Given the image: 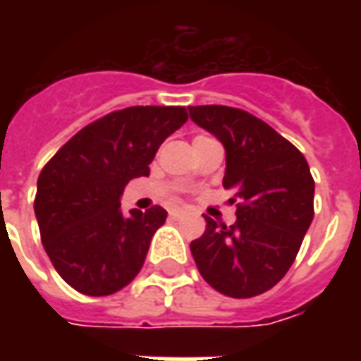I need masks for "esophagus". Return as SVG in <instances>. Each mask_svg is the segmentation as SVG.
I'll return each instance as SVG.
<instances>
[{
	"label": "esophagus",
	"instance_id": "obj_1",
	"mask_svg": "<svg viewBox=\"0 0 361 361\" xmlns=\"http://www.w3.org/2000/svg\"><path fill=\"white\" fill-rule=\"evenodd\" d=\"M181 214H183L181 209H172V211H170V216H172V219H180Z\"/></svg>",
	"mask_w": 361,
	"mask_h": 361
}]
</instances>
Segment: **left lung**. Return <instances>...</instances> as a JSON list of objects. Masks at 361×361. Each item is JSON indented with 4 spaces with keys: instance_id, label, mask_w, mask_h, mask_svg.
<instances>
[{
    "instance_id": "left-lung-1",
    "label": "left lung",
    "mask_w": 361,
    "mask_h": 361,
    "mask_svg": "<svg viewBox=\"0 0 361 361\" xmlns=\"http://www.w3.org/2000/svg\"><path fill=\"white\" fill-rule=\"evenodd\" d=\"M189 116L226 149L222 185L234 191L235 222L207 216L191 242L201 276L230 298H253L284 279L313 220L307 160L263 119L230 106H189Z\"/></svg>"
}]
</instances>
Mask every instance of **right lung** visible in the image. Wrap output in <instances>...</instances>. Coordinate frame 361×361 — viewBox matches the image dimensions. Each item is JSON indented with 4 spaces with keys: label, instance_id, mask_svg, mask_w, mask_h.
<instances>
[{
    "label": "right lung",
    "instance_id": "1",
    "mask_svg": "<svg viewBox=\"0 0 361 361\" xmlns=\"http://www.w3.org/2000/svg\"><path fill=\"white\" fill-rule=\"evenodd\" d=\"M188 121L183 106H131L82 127L38 176L35 212L51 265L77 292L102 298L142 269L150 240L168 212H121L119 197L166 137Z\"/></svg>",
    "mask_w": 361,
    "mask_h": 361
}]
</instances>
